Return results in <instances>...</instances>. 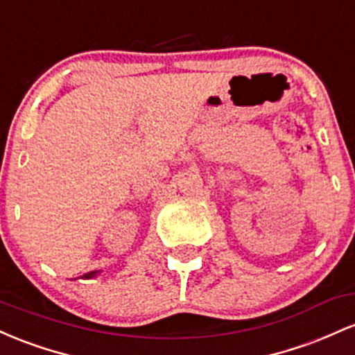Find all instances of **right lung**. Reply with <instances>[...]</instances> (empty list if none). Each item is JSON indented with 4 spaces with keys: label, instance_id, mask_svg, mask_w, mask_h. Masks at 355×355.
Here are the masks:
<instances>
[{
    "label": "right lung",
    "instance_id": "1",
    "mask_svg": "<svg viewBox=\"0 0 355 355\" xmlns=\"http://www.w3.org/2000/svg\"><path fill=\"white\" fill-rule=\"evenodd\" d=\"M98 272H90V273H85V275H83V277H85V278H92V277H95V275H97Z\"/></svg>",
    "mask_w": 355,
    "mask_h": 355
}]
</instances>
